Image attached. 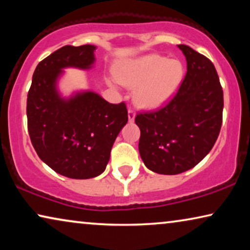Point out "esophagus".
I'll list each match as a JSON object with an SVG mask.
<instances>
[{
    "label": "esophagus",
    "instance_id": "obj_1",
    "mask_svg": "<svg viewBox=\"0 0 250 250\" xmlns=\"http://www.w3.org/2000/svg\"><path fill=\"white\" fill-rule=\"evenodd\" d=\"M135 119V111L133 109H128V122L133 123Z\"/></svg>",
    "mask_w": 250,
    "mask_h": 250
}]
</instances>
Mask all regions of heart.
<instances>
[{
	"label": "heart",
	"mask_w": 250,
	"mask_h": 250,
	"mask_svg": "<svg viewBox=\"0 0 250 250\" xmlns=\"http://www.w3.org/2000/svg\"><path fill=\"white\" fill-rule=\"evenodd\" d=\"M184 68L180 60L149 54L119 67L122 84L136 87L134 100L141 108L155 109L167 104L179 91Z\"/></svg>",
	"instance_id": "heart-1"
}]
</instances>
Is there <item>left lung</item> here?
<instances>
[{
	"mask_svg": "<svg viewBox=\"0 0 250 250\" xmlns=\"http://www.w3.org/2000/svg\"><path fill=\"white\" fill-rule=\"evenodd\" d=\"M177 46L186 56L188 71L175 97L165 107L135 117L143 163L165 175L186 172L208 155L223 116V90L213 62L190 46Z\"/></svg>",
	"mask_w": 250,
	"mask_h": 250,
	"instance_id": "obj_1",
	"label": "left lung"
}]
</instances>
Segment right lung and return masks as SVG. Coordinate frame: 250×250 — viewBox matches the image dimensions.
Segmentation results:
<instances>
[{"label": "right lung", "instance_id": "obj_1", "mask_svg": "<svg viewBox=\"0 0 250 250\" xmlns=\"http://www.w3.org/2000/svg\"><path fill=\"white\" fill-rule=\"evenodd\" d=\"M94 45H66L37 64L27 95L30 141L47 166L69 179L104 172L116 138L128 121L124 102L109 104L95 92L62 98L57 88L64 68L90 69Z\"/></svg>", "mask_w": 250, "mask_h": 250}]
</instances>
